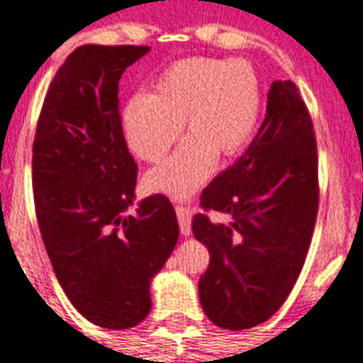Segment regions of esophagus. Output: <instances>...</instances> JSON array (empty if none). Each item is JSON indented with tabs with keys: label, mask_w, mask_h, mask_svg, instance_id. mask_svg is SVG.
Wrapping results in <instances>:
<instances>
[{
	"label": "esophagus",
	"mask_w": 363,
	"mask_h": 363,
	"mask_svg": "<svg viewBox=\"0 0 363 363\" xmlns=\"http://www.w3.org/2000/svg\"><path fill=\"white\" fill-rule=\"evenodd\" d=\"M177 218H179V228L184 237L191 233V211L186 207H177Z\"/></svg>",
	"instance_id": "esophagus-1"
}]
</instances>
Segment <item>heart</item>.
Listing matches in <instances>:
<instances>
[{
	"label": "heart",
	"mask_w": 363,
	"mask_h": 363,
	"mask_svg": "<svg viewBox=\"0 0 363 363\" xmlns=\"http://www.w3.org/2000/svg\"><path fill=\"white\" fill-rule=\"evenodd\" d=\"M261 113L257 72L244 59H181L166 69L147 95L125 102L119 125L141 160L156 164L181 135L188 138L169 160L147 175V186L172 197L191 196L218 158H233L248 145Z\"/></svg>",
	"instance_id": "b5f03b06"
}]
</instances>
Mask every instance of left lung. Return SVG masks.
<instances>
[{"label":"left lung","mask_w":363,"mask_h":363,"mask_svg":"<svg viewBox=\"0 0 363 363\" xmlns=\"http://www.w3.org/2000/svg\"><path fill=\"white\" fill-rule=\"evenodd\" d=\"M317 141L304 100L291 79L274 82L267 115L240 158L201 194V207L231 222L191 220L211 253L199 302L220 328L246 330L272 317L304 267L317 208Z\"/></svg>","instance_id":"1"}]
</instances>
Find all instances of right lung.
Wrapping results in <instances>:
<instances>
[{"instance_id":"obj_1","label":"right lung","mask_w":363,"mask_h":363,"mask_svg":"<svg viewBox=\"0 0 363 363\" xmlns=\"http://www.w3.org/2000/svg\"><path fill=\"white\" fill-rule=\"evenodd\" d=\"M149 46L85 44L65 59L33 141L38 228L54 272L93 325L126 330L151 311V281L179 238L166 196L135 197L138 166L119 125V79Z\"/></svg>"}]
</instances>
